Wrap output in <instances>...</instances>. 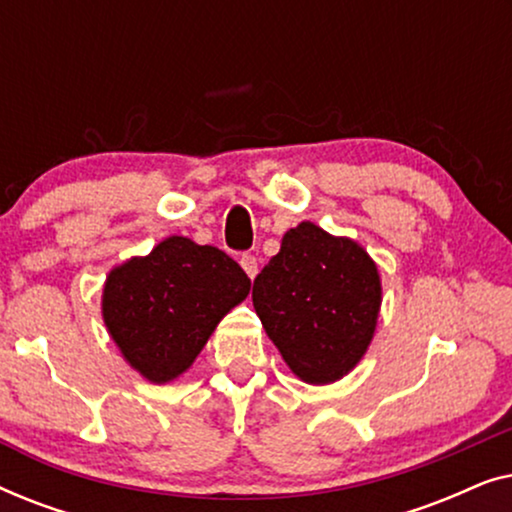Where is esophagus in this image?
Listing matches in <instances>:
<instances>
[{"mask_svg": "<svg viewBox=\"0 0 512 512\" xmlns=\"http://www.w3.org/2000/svg\"><path fill=\"white\" fill-rule=\"evenodd\" d=\"M240 265H242V270L249 275V279H254V277L258 275V261H256V256L242 254V256H240Z\"/></svg>", "mask_w": 512, "mask_h": 512, "instance_id": "1", "label": "esophagus"}]
</instances>
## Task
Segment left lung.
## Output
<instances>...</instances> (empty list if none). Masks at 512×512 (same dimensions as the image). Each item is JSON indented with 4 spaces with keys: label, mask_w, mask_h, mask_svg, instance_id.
Here are the masks:
<instances>
[{
    "label": "left lung",
    "mask_w": 512,
    "mask_h": 512,
    "mask_svg": "<svg viewBox=\"0 0 512 512\" xmlns=\"http://www.w3.org/2000/svg\"><path fill=\"white\" fill-rule=\"evenodd\" d=\"M251 300L291 373L331 384L352 373L373 342L382 279L359 242L303 221L258 272Z\"/></svg>",
    "instance_id": "1"
}]
</instances>
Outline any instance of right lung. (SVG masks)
<instances>
[{
	"label": "right lung",
	"mask_w": 512,
	"mask_h": 512,
	"mask_svg": "<svg viewBox=\"0 0 512 512\" xmlns=\"http://www.w3.org/2000/svg\"><path fill=\"white\" fill-rule=\"evenodd\" d=\"M251 282L221 249L170 235L146 256L109 270L102 289L104 326L144 380L167 384L198 359Z\"/></svg>",
	"instance_id": "add662e5"
}]
</instances>
